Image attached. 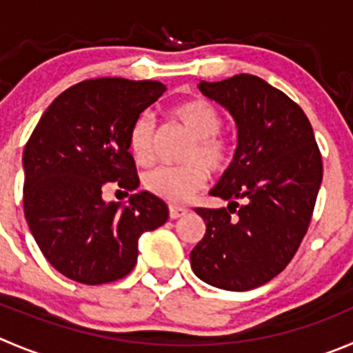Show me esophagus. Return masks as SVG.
I'll return each instance as SVG.
<instances>
[{
    "label": "esophagus",
    "mask_w": 353,
    "mask_h": 353,
    "mask_svg": "<svg viewBox=\"0 0 353 353\" xmlns=\"http://www.w3.org/2000/svg\"><path fill=\"white\" fill-rule=\"evenodd\" d=\"M187 213V208L176 206V204H170V218H180Z\"/></svg>",
    "instance_id": "esophagus-1"
}]
</instances>
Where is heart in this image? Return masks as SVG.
<instances>
[{"instance_id":"1","label":"heart","mask_w":353,"mask_h":353,"mask_svg":"<svg viewBox=\"0 0 353 353\" xmlns=\"http://www.w3.org/2000/svg\"><path fill=\"white\" fill-rule=\"evenodd\" d=\"M171 117L190 137L183 166H159L145 174V187L154 196L170 203H185L199 192L210 179V171L225 170L232 157V147L221 133L223 116L206 100H190L171 109ZM130 150L139 164H149L154 154V123L140 116L130 132Z\"/></svg>"}]
</instances>
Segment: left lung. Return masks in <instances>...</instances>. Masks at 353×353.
I'll return each instance as SVG.
<instances>
[{
	"instance_id": "obj_1",
	"label": "left lung",
	"mask_w": 353,
	"mask_h": 353,
	"mask_svg": "<svg viewBox=\"0 0 353 353\" xmlns=\"http://www.w3.org/2000/svg\"><path fill=\"white\" fill-rule=\"evenodd\" d=\"M197 88L234 117L237 149L210 190L229 206L196 208L206 234L190 267L211 286L250 291L281 274L300 248L321 189V152L301 107L258 76Z\"/></svg>"
}]
</instances>
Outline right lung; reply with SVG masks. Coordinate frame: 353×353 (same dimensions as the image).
Listing matches in <instances>:
<instances>
[{
  "mask_svg": "<svg viewBox=\"0 0 353 353\" xmlns=\"http://www.w3.org/2000/svg\"><path fill=\"white\" fill-rule=\"evenodd\" d=\"M166 86L99 78L60 93L39 119L22 156L23 213L55 270L81 284L123 279L139 256V239L168 220L154 194H132L128 206L105 203V183L135 190L140 180L130 132Z\"/></svg>",
  "mask_w": 353,
  "mask_h": 353,
  "instance_id": "right-lung-1",
  "label": "right lung"
}]
</instances>
